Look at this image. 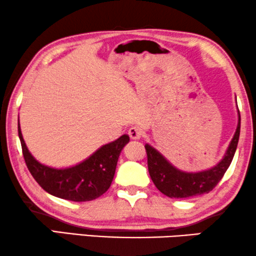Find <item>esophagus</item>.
<instances>
[{"mask_svg": "<svg viewBox=\"0 0 256 256\" xmlns=\"http://www.w3.org/2000/svg\"><path fill=\"white\" fill-rule=\"evenodd\" d=\"M128 136H130V138L133 139V140L140 139V138H142V128H138V126H132L131 128L128 130Z\"/></svg>", "mask_w": 256, "mask_h": 256, "instance_id": "34e87169", "label": "esophagus"}]
</instances>
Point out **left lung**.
I'll return each mask as SVG.
<instances>
[{
    "mask_svg": "<svg viewBox=\"0 0 256 256\" xmlns=\"http://www.w3.org/2000/svg\"><path fill=\"white\" fill-rule=\"evenodd\" d=\"M240 136V114L238 110V126L222 159L214 167L200 172H184L172 164L159 150L146 144L147 166L150 178L164 195L170 198H189L210 192L224 176L231 164Z\"/></svg>",
    "mask_w": 256,
    "mask_h": 256,
    "instance_id": "8db88e82",
    "label": "left lung"
}]
</instances>
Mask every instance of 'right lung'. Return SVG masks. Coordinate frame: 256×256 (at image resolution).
<instances>
[{
  "label": "right lung",
  "instance_id": "1",
  "mask_svg": "<svg viewBox=\"0 0 256 256\" xmlns=\"http://www.w3.org/2000/svg\"><path fill=\"white\" fill-rule=\"evenodd\" d=\"M18 136L25 164L38 184L53 196L73 202L96 200L110 188L118 158L130 142V136L123 134L114 142L100 147L80 164L67 168H53L36 160L28 150L22 136L20 118Z\"/></svg>",
  "mask_w": 256,
  "mask_h": 256
}]
</instances>
